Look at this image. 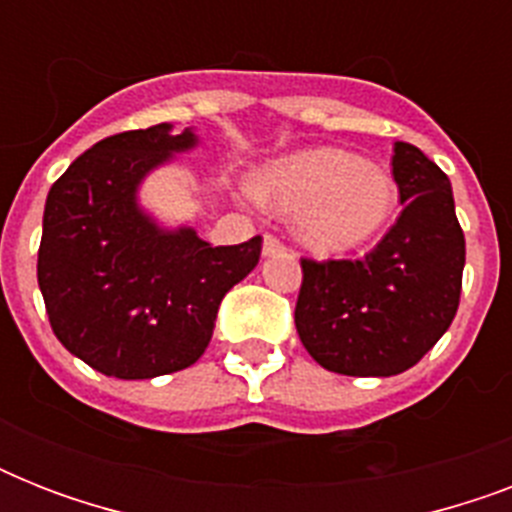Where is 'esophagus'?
<instances>
[{
    "label": "esophagus",
    "instance_id": "34e87169",
    "mask_svg": "<svg viewBox=\"0 0 512 512\" xmlns=\"http://www.w3.org/2000/svg\"><path fill=\"white\" fill-rule=\"evenodd\" d=\"M284 244H281L279 239H276V236H271V233H268V236H265L263 239V255L265 257H271V255H279V252H284Z\"/></svg>",
    "mask_w": 512,
    "mask_h": 512
}]
</instances>
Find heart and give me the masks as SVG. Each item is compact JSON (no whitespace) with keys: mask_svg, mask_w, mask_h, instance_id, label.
Here are the masks:
<instances>
[{"mask_svg":"<svg viewBox=\"0 0 512 512\" xmlns=\"http://www.w3.org/2000/svg\"><path fill=\"white\" fill-rule=\"evenodd\" d=\"M252 193L295 215L297 239L321 255L369 241L398 204L393 177L342 148H308L276 159L257 172Z\"/></svg>","mask_w":512,"mask_h":512,"instance_id":"obj_1","label":"heart"}]
</instances>
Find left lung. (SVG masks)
I'll list each match as a JSON object with an SVG mask.
<instances>
[{"label": "left lung", "mask_w": 512, "mask_h": 512, "mask_svg": "<svg viewBox=\"0 0 512 512\" xmlns=\"http://www.w3.org/2000/svg\"><path fill=\"white\" fill-rule=\"evenodd\" d=\"M393 180L404 209L369 255L300 260L297 335L329 372H406L441 340L460 305L465 236L449 177L420 148L398 140Z\"/></svg>", "instance_id": "obj_1"}]
</instances>
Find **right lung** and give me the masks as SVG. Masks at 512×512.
I'll return each instance as SVG.
<instances>
[{
    "mask_svg": "<svg viewBox=\"0 0 512 512\" xmlns=\"http://www.w3.org/2000/svg\"><path fill=\"white\" fill-rule=\"evenodd\" d=\"M199 143L172 124L100 140L52 183L36 279L63 348L106 377L151 380L196 364L225 292L263 239L212 247L191 225L164 228L138 204L148 172Z\"/></svg>",
    "mask_w": 512,
    "mask_h": 512,
    "instance_id": "obj_1",
    "label": "right lung"
}]
</instances>
